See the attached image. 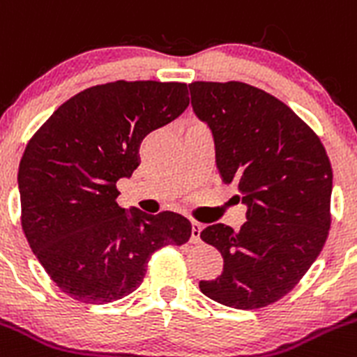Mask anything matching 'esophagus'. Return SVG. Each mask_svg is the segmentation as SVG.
Listing matches in <instances>:
<instances>
[{"mask_svg":"<svg viewBox=\"0 0 357 357\" xmlns=\"http://www.w3.org/2000/svg\"><path fill=\"white\" fill-rule=\"evenodd\" d=\"M201 231H202V225L199 224V222H192V238H190V241L192 243L201 241Z\"/></svg>","mask_w":357,"mask_h":357,"instance_id":"34e87169","label":"esophagus"}]
</instances>
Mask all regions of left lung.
Returning a JSON list of instances; mask_svg holds the SVG:
<instances>
[{"label": "left lung", "mask_w": 357, "mask_h": 357, "mask_svg": "<svg viewBox=\"0 0 357 357\" xmlns=\"http://www.w3.org/2000/svg\"><path fill=\"white\" fill-rule=\"evenodd\" d=\"M192 109L209 126L216 169L246 206L239 231L201 232L224 271L202 294L239 310L268 306L296 287L321 254L331 215L333 171L315 132L284 102L245 82L188 84Z\"/></svg>", "instance_id": "8db88e82"}]
</instances>
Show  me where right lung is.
Returning <instances> with one entry per match:
<instances>
[{
	"instance_id": "1",
	"label": "right lung",
	"mask_w": 357,
	"mask_h": 357,
	"mask_svg": "<svg viewBox=\"0 0 357 357\" xmlns=\"http://www.w3.org/2000/svg\"><path fill=\"white\" fill-rule=\"evenodd\" d=\"M183 82L116 81L59 105L19 163L21 222L33 254L70 298L107 305L144 280L149 257L181 246L192 224L172 211L118 206L116 183L139 167L153 130L188 107Z\"/></svg>"
}]
</instances>
